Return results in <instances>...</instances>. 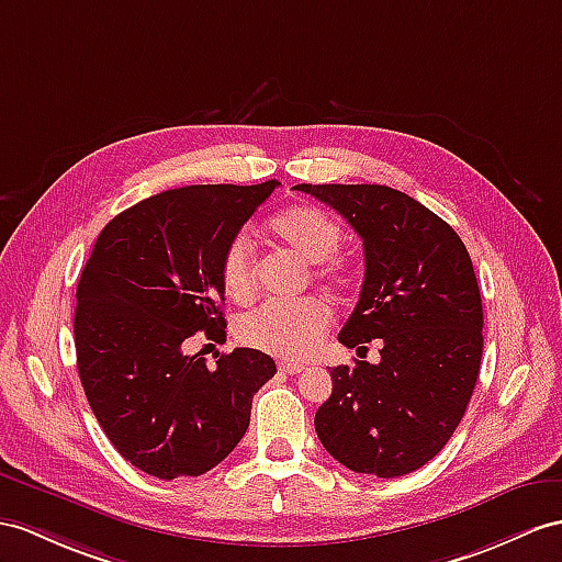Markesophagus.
<instances>
[{"instance_id": "esophagus-1", "label": "esophagus", "mask_w": 562, "mask_h": 562, "mask_svg": "<svg viewBox=\"0 0 562 562\" xmlns=\"http://www.w3.org/2000/svg\"><path fill=\"white\" fill-rule=\"evenodd\" d=\"M279 369L283 374H300L305 369V364H300V362H293V360H281L279 362Z\"/></svg>"}]
</instances>
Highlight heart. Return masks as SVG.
<instances>
[{"mask_svg": "<svg viewBox=\"0 0 562 562\" xmlns=\"http://www.w3.org/2000/svg\"><path fill=\"white\" fill-rule=\"evenodd\" d=\"M269 238L314 265L312 273L326 285L340 289L348 281V259L336 255L340 243V224L317 204H293L267 226ZM224 291L236 303H248L257 291V267L252 245L245 236L228 243L222 257ZM331 310L319 297H305L297 303H267L245 314L238 322V338L245 346L265 350L281 358H307L328 331Z\"/></svg>", "mask_w": 562, "mask_h": 562, "instance_id": "heart-1", "label": "heart"}]
</instances>
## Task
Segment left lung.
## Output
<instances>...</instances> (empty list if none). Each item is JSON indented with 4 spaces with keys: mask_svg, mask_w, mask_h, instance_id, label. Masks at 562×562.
<instances>
[{
    "mask_svg": "<svg viewBox=\"0 0 562 562\" xmlns=\"http://www.w3.org/2000/svg\"><path fill=\"white\" fill-rule=\"evenodd\" d=\"M362 238L364 281L338 340H381V362L331 369L314 415L322 446L360 474L403 476L427 464L470 405L484 348L474 267L441 216L389 186H295Z\"/></svg>",
    "mask_w": 562,
    "mask_h": 562,
    "instance_id": "1",
    "label": "left lung"
}]
</instances>
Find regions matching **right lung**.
<instances>
[{"mask_svg":"<svg viewBox=\"0 0 562 562\" xmlns=\"http://www.w3.org/2000/svg\"><path fill=\"white\" fill-rule=\"evenodd\" d=\"M279 181L186 186L116 214L76 291V360L106 439L135 468L200 476L250 427L252 395L277 374L269 355H186L204 331L226 340L222 257Z\"/></svg>","mask_w":562,"mask_h":562,"instance_id":"add662e5","label":"right lung"}]
</instances>
